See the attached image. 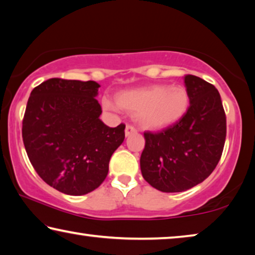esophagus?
<instances>
[{"instance_id":"34e87169","label":"esophagus","mask_w":255,"mask_h":255,"mask_svg":"<svg viewBox=\"0 0 255 255\" xmlns=\"http://www.w3.org/2000/svg\"><path fill=\"white\" fill-rule=\"evenodd\" d=\"M135 132H137V129L132 126V125H127L126 126V130H125V134H126V136H130L131 134H135Z\"/></svg>"}]
</instances>
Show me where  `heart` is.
<instances>
[{"label":"heart","instance_id":"obj_1","mask_svg":"<svg viewBox=\"0 0 255 255\" xmlns=\"http://www.w3.org/2000/svg\"><path fill=\"white\" fill-rule=\"evenodd\" d=\"M115 101L120 109L135 113L140 126L147 129L163 128L178 121L188 108V93L184 86L152 85L119 92ZM102 104L115 110L116 104L104 98Z\"/></svg>","mask_w":255,"mask_h":255}]
</instances>
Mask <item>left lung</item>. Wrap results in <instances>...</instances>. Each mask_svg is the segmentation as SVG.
I'll return each instance as SVG.
<instances>
[{
	"label": "left lung",
	"mask_w": 255,
	"mask_h": 255,
	"mask_svg": "<svg viewBox=\"0 0 255 255\" xmlns=\"http://www.w3.org/2000/svg\"><path fill=\"white\" fill-rule=\"evenodd\" d=\"M189 107L179 121L145 131L140 155L144 179L161 192H184L211 175L224 151L227 124L219 92L200 77L185 75Z\"/></svg>",
	"instance_id": "obj_1"
}]
</instances>
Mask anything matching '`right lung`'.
Masks as SVG:
<instances>
[{"instance_id": "add662e5", "label": "right lung", "mask_w": 255, "mask_h": 255, "mask_svg": "<svg viewBox=\"0 0 255 255\" xmlns=\"http://www.w3.org/2000/svg\"><path fill=\"white\" fill-rule=\"evenodd\" d=\"M100 85L88 80L47 79L30 93L22 139L35 171L68 195H84L103 183L126 125L110 128L100 120Z\"/></svg>"}]
</instances>
